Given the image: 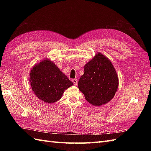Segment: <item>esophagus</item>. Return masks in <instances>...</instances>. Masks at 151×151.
<instances>
[{"mask_svg":"<svg viewBox=\"0 0 151 151\" xmlns=\"http://www.w3.org/2000/svg\"><path fill=\"white\" fill-rule=\"evenodd\" d=\"M72 82H73V83H74V84L76 85V86H77V84H78V81H77V79H73V80H72Z\"/></svg>","mask_w":151,"mask_h":151,"instance_id":"obj_1","label":"esophagus"}]
</instances>
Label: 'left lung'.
Here are the masks:
<instances>
[{
	"mask_svg": "<svg viewBox=\"0 0 151 151\" xmlns=\"http://www.w3.org/2000/svg\"><path fill=\"white\" fill-rule=\"evenodd\" d=\"M84 70L78 87L87 101L94 106H101L110 101L118 87L117 74L111 62L98 53L86 63Z\"/></svg>",
	"mask_w": 151,
	"mask_h": 151,
	"instance_id": "1",
	"label": "left lung"
}]
</instances>
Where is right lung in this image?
<instances>
[{
  "label": "right lung",
  "mask_w": 151,
  "mask_h": 151,
  "mask_svg": "<svg viewBox=\"0 0 151 151\" xmlns=\"http://www.w3.org/2000/svg\"><path fill=\"white\" fill-rule=\"evenodd\" d=\"M29 81L35 95L47 103L57 101L64 91L73 85L72 82L50 60H43L33 67Z\"/></svg>",
  "instance_id": "1"
}]
</instances>
